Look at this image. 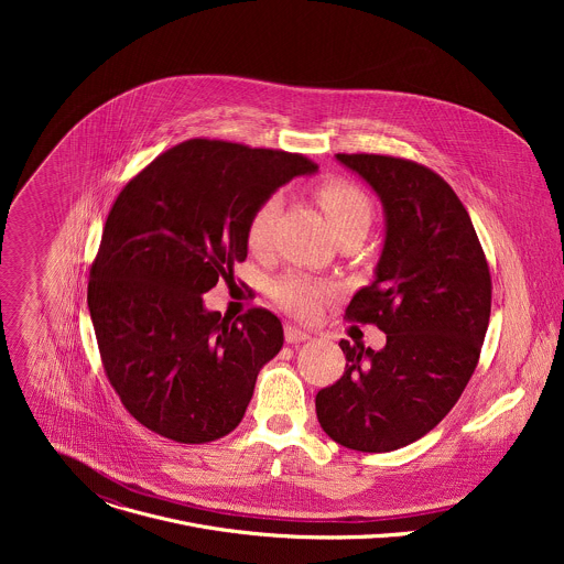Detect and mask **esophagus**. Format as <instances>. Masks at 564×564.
Instances as JSON below:
<instances>
[{"label":"esophagus","instance_id":"1","mask_svg":"<svg viewBox=\"0 0 564 564\" xmlns=\"http://www.w3.org/2000/svg\"><path fill=\"white\" fill-rule=\"evenodd\" d=\"M283 333H285V341H288V344H301V341L310 339V335L303 333V330H299L296 326H285Z\"/></svg>","mask_w":564,"mask_h":564}]
</instances>
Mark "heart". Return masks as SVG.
Instances as JSON below:
<instances>
[{
  "label": "heart",
  "mask_w": 564,
  "mask_h": 564,
  "mask_svg": "<svg viewBox=\"0 0 564 564\" xmlns=\"http://www.w3.org/2000/svg\"><path fill=\"white\" fill-rule=\"evenodd\" d=\"M314 198L326 212L337 238L364 236L375 218V205L366 189L350 181L330 178L316 185ZM281 209V196L270 194L263 198L246 223V246L254 257H268L272 250L274 223ZM333 288L324 281H316L301 272H290L274 283V301L299 318H314L321 303L328 299Z\"/></svg>",
  "instance_id": "b5f03b06"
}]
</instances>
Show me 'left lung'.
Instances as JSON below:
<instances>
[{"mask_svg":"<svg viewBox=\"0 0 564 564\" xmlns=\"http://www.w3.org/2000/svg\"><path fill=\"white\" fill-rule=\"evenodd\" d=\"M379 194L386 243L377 279L346 318L386 333L381 350L339 341L346 370L316 392L321 429L361 453H388L433 431L464 392L491 316V272L470 216L426 165L337 153Z\"/></svg>","mask_w":564,"mask_h":564,"instance_id":"obj_1","label":"left lung"}]
</instances>
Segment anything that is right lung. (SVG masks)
Instances as JSON below:
<instances>
[{
  "mask_svg": "<svg viewBox=\"0 0 564 564\" xmlns=\"http://www.w3.org/2000/svg\"><path fill=\"white\" fill-rule=\"evenodd\" d=\"M314 170L301 153L192 138L113 200L87 301L105 375L151 433L207 444L243 420L261 366L283 346L281 321L265 307L207 312L203 292L246 261L254 207Z\"/></svg>",
  "mask_w": 564,
  "mask_h": 564,
  "instance_id": "obj_1",
  "label": "right lung"
}]
</instances>
